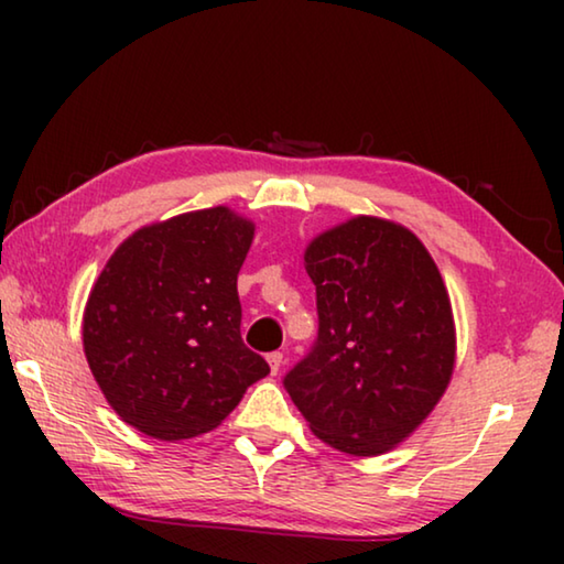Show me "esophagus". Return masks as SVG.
Listing matches in <instances>:
<instances>
[{
	"label": "esophagus",
	"instance_id": "esophagus-1",
	"mask_svg": "<svg viewBox=\"0 0 564 564\" xmlns=\"http://www.w3.org/2000/svg\"><path fill=\"white\" fill-rule=\"evenodd\" d=\"M265 360H269L271 373H273V376H279V370H281V366H283V352L273 350V352H269V356H265Z\"/></svg>",
	"mask_w": 564,
	"mask_h": 564
}]
</instances>
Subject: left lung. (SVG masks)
<instances>
[{
    "instance_id": "left-lung-1",
    "label": "left lung",
    "mask_w": 564,
    "mask_h": 564,
    "mask_svg": "<svg viewBox=\"0 0 564 564\" xmlns=\"http://www.w3.org/2000/svg\"><path fill=\"white\" fill-rule=\"evenodd\" d=\"M318 336L283 376L323 443L380 455L423 423L455 362L451 299L425 246L403 226L358 216L305 251Z\"/></svg>"
}]
</instances>
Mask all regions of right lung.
<instances>
[{
	"mask_svg": "<svg viewBox=\"0 0 564 564\" xmlns=\"http://www.w3.org/2000/svg\"><path fill=\"white\" fill-rule=\"evenodd\" d=\"M251 238V221L216 206L141 228L111 256L84 311V352L123 423L161 441L202 435L271 373L241 338Z\"/></svg>",
	"mask_w": 564,
	"mask_h": 564,
	"instance_id": "obj_1",
	"label": "right lung"
}]
</instances>
